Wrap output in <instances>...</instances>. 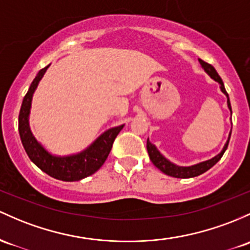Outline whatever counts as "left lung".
<instances>
[{
  "instance_id": "obj_1",
  "label": "left lung",
  "mask_w": 250,
  "mask_h": 250,
  "mask_svg": "<svg viewBox=\"0 0 250 250\" xmlns=\"http://www.w3.org/2000/svg\"><path fill=\"white\" fill-rule=\"evenodd\" d=\"M199 62H201L202 67L204 68L205 71H207L208 75H209L211 78L215 79L216 82H218V83L221 84V90L224 92V94L227 95L228 106H229V109L231 110V105H230L229 96H228L227 91H226V87H224L223 82H222L221 77L218 76V73L216 72L215 67H213L212 65L208 64V62H203L202 59H199ZM229 140H230V136H229V139H228V141H227L226 146H224V148H223V150H222V152L219 153L218 155H216L215 158H212L211 160L204 161V163L197 164V165L190 166V167L175 166L174 164L169 163L167 159H165L163 155L160 154V152L156 149V147L154 146V145L150 144L149 140H147V150H148V154H149L150 161H152V163L154 164V166L158 167V168L160 169L163 173H165L167 175H171V177H174V178H192V177H197V175L204 173V172H207L208 169H210L211 167H212L216 163H217L219 159L223 156L224 152H226V149L228 148V145H229Z\"/></svg>"
}]
</instances>
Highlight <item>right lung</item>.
Wrapping results in <instances>:
<instances>
[{
	"label": "right lung",
	"instance_id": "right-lung-1",
	"mask_svg": "<svg viewBox=\"0 0 250 250\" xmlns=\"http://www.w3.org/2000/svg\"><path fill=\"white\" fill-rule=\"evenodd\" d=\"M48 66L41 68L23 97L19 114V133L27 155L41 171L62 182H77L94 174L102 167L110 153L115 139L125 125H122L106 130L87 149L77 155L58 158L46 152L32 135L28 125V116L33 94Z\"/></svg>",
	"mask_w": 250,
	"mask_h": 250
}]
</instances>
